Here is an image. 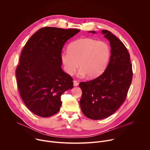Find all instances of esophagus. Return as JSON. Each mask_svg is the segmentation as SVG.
Returning <instances> with one entry per match:
<instances>
[{"label": "esophagus", "instance_id": "34e87169", "mask_svg": "<svg viewBox=\"0 0 150 150\" xmlns=\"http://www.w3.org/2000/svg\"><path fill=\"white\" fill-rule=\"evenodd\" d=\"M78 85H79V83H78V81H74V87H77Z\"/></svg>", "mask_w": 150, "mask_h": 150}]
</instances>
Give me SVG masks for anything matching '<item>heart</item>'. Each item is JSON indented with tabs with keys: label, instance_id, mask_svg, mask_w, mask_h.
<instances>
[{
	"label": "heart",
	"instance_id": "1",
	"mask_svg": "<svg viewBox=\"0 0 150 150\" xmlns=\"http://www.w3.org/2000/svg\"><path fill=\"white\" fill-rule=\"evenodd\" d=\"M110 55V49L106 42L84 38L72 42L68 51L61 53L60 60L68 74L72 75L79 65V76L87 75L88 78H93L104 72Z\"/></svg>",
	"mask_w": 150,
	"mask_h": 150
}]
</instances>
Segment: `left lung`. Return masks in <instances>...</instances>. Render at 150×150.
Here are the masks:
<instances>
[{
	"instance_id": "1",
	"label": "left lung",
	"mask_w": 150,
	"mask_h": 150,
	"mask_svg": "<svg viewBox=\"0 0 150 150\" xmlns=\"http://www.w3.org/2000/svg\"><path fill=\"white\" fill-rule=\"evenodd\" d=\"M89 33L96 34L95 31ZM101 34L110 42V58L102 75L79 83L82 94L80 100L83 115L100 120L113 114L125 101L132 79L130 56L123 42L110 31Z\"/></svg>"
}]
</instances>
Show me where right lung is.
Wrapping results in <instances>:
<instances>
[{"mask_svg":"<svg viewBox=\"0 0 150 150\" xmlns=\"http://www.w3.org/2000/svg\"><path fill=\"white\" fill-rule=\"evenodd\" d=\"M79 31L44 27L26 42L16 76L21 97L35 115L47 117L57 113L61 95L72 89V77L62 69L60 54L66 41Z\"/></svg>","mask_w":150,"mask_h":150,"instance_id":"right-lung-1","label":"right lung"}]
</instances>
